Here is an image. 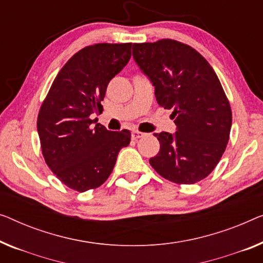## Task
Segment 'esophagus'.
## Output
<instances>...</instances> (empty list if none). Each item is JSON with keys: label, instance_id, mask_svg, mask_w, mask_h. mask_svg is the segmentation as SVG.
Listing matches in <instances>:
<instances>
[{"label": "esophagus", "instance_id": "obj_1", "mask_svg": "<svg viewBox=\"0 0 263 263\" xmlns=\"http://www.w3.org/2000/svg\"><path fill=\"white\" fill-rule=\"evenodd\" d=\"M132 136H133V139H134V140H138V139L143 138V136H146V134H144V133L138 132V130H134L132 133Z\"/></svg>", "mask_w": 263, "mask_h": 263}]
</instances>
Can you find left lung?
Here are the masks:
<instances>
[{
  "label": "left lung",
  "instance_id": "obj_1",
  "mask_svg": "<svg viewBox=\"0 0 263 263\" xmlns=\"http://www.w3.org/2000/svg\"><path fill=\"white\" fill-rule=\"evenodd\" d=\"M133 57L155 87L158 104L173 109L174 134L157 136L149 163L176 184H195L214 171L229 141L231 108L214 68L200 53L172 39L133 45Z\"/></svg>",
  "mask_w": 263,
  "mask_h": 263
}]
</instances>
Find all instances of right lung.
Returning a JSON list of instances; mask_svg holds the SVG:
<instances>
[{"instance_id": "1", "label": "right lung", "mask_w": 263, "mask_h": 263, "mask_svg": "<svg viewBox=\"0 0 263 263\" xmlns=\"http://www.w3.org/2000/svg\"><path fill=\"white\" fill-rule=\"evenodd\" d=\"M132 44H96L68 59L37 115V134L47 166L74 191L96 189L109 178L119 152L130 142L127 129L106 130L92 120L109 82L127 65Z\"/></svg>"}]
</instances>
